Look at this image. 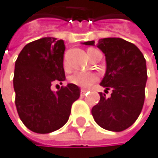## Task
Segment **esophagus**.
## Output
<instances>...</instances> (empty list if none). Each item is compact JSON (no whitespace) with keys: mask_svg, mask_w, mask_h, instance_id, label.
<instances>
[{"mask_svg":"<svg viewBox=\"0 0 158 158\" xmlns=\"http://www.w3.org/2000/svg\"><path fill=\"white\" fill-rule=\"evenodd\" d=\"M87 92H88L87 89H81V96H84V95H85V94H86Z\"/></svg>","mask_w":158,"mask_h":158,"instance_id":"obj_1","label":"esophagus"}]
</instances>
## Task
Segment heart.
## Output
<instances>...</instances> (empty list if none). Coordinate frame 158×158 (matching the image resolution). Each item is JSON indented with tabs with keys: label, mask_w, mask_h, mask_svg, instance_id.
I'll return each mask as SVG.
<instances>
[{
	"label": "heart",
	"mask_w": 158,
	"mask_h": 158,
	"mask_svg": "<svg viewBox=\"0 0 158 158\" xmlns=\"http://www.w3.org/2000/svg\"><path fill=\"white\" fill-rule=\"evenodd\" d=\"M91 50L89 49L88 52ZM64 69H69V64L64 60ZM98 80V76L94 72H84V71H75L74 73H72L69 76V81L72 84L79 86L81 88H89L94 82H96Z\"/></svg>",
	"instance_id": "b5f03b06"
}]
</instances>
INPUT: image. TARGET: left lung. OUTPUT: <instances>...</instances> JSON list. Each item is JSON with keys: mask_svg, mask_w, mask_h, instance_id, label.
<instances>
[{"mask_svg": "<svg viewBox=\"0 0 158 158\" xmlns=\"http://www.w3.org/2000/svg\"><path fill=\"white\" fill-rule=\"evenodd\" d=\"M94 45V41L84 42ZM96 46L104 53L106 72L100 86L110 98L99 93L100 100L92 109L95 123L102 128L120 132L132 125L140 115L145 100L147 75L146 60L133 43L120 37L98 40Z\"/></svg>", "mask_w": 158, "mask_h": 158, "instance_id": "obj_1", "label": "left lung"}]
</instances>
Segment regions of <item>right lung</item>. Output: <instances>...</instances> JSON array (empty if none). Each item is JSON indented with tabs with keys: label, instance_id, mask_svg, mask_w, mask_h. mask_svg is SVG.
I'll return each mask as SVG.
<instances>
[{
	"label": "right lung",
	"instance_id": "right-lung-1",
	"mask_svg": "<svg viewBox=\"0 0 158 158\" xmlns=\"http://www.w3.org/2000/svg\"><path fill=\"white\" fill-rule=\"evenodd\" d=\"M64 40L43 37L28 43L15 62L13 87L18 115L35 133H50L66 123L80 89L67 84L53 92V84L65 80Z\"/></svg>",
	"mask_w": 158,
	"mask_h": 158
}]
</instances>
